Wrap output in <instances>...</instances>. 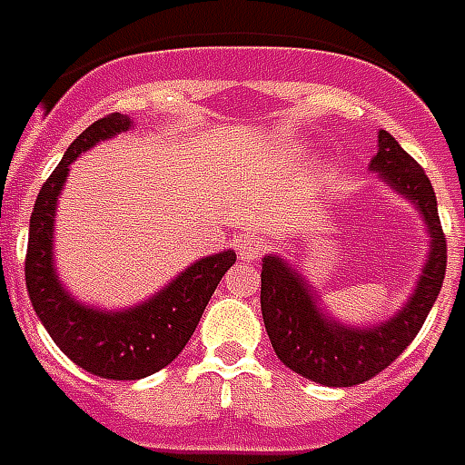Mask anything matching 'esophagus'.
Wrapping results in <instances>:
<instances>
[{
  "mask_svg": "<svg viewBox=\"0 0 465 465\" xmlns=\"http://www.w3.org/2000/svg\"><path fill=\"white\" fill-rule=\"evenodd\" d=\"M235 248H238L240 258L252 262V260L262 258V252H265V240L258 238V235H245V238L238 240Z\"/></svg>",
  "mask_w": 465,
  "mask_h": 465,
  "instance_id": "obj_1",
  "label": "esophagus"
}]
</instances>
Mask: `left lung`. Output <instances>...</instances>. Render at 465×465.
Segmentation results:
<instances>
[{"label":"left lung","mask_w":465,"mask_h":465,"mask_svg":"<svg viewBox=\"0 0 465 465\" xmlns=\"http://www.w3.org/2000/svg\"><path fill=\"white\" fill-rule=\"evenodd\" d=\"M371 170L420 210L433 238L423 275L403 311L381 325L348 328L321 311L305 278L282 258L265 255L260 270V308L278 358L302 378L332 388L371 381L393 363L426 322L446 278V235L426 170L385 130L378 133Z\"/></svg>","instance_id":"left-lung-1"}]
</instances>
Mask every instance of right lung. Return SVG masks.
I'll list each match as a JSON object with an SVG mask.
<instances>
[{
    "mask_svg": "<svg viewBox=\"0 0 465 465\" xmlns=\"http://www.w3.org/2000/svg\"><path fill=\"white\" fill-rule=\"evenodd\" d=\"M130 127V117L114 112L92 122L69 144L62 163L39 190L29 220L25 258L29 301L52 341L69 361H74L87 373L110 381H137L173 363L193 338L217 282L235 262L232 250L200 258L154 298L120 312L87 308L62 288L52 262V235L57 197L67 180L69 164L97 143L110 140Z\"/></svg>",
    "mask_w": 465,
    "mask_h": 465,
    "instance_id": "obj_1",
    "label": "right lung"
}]
</instances>
